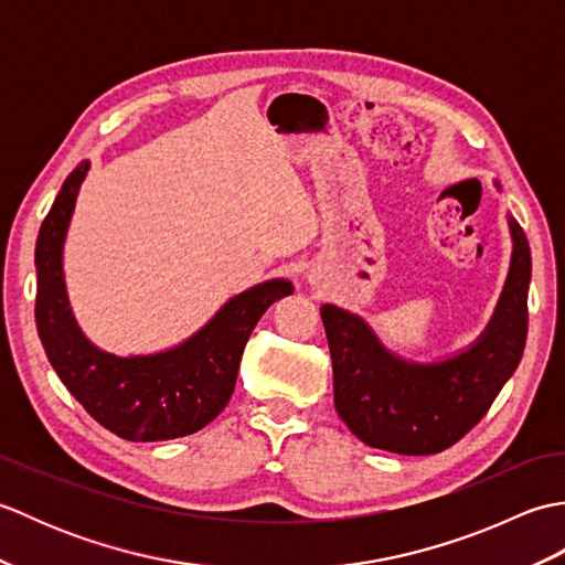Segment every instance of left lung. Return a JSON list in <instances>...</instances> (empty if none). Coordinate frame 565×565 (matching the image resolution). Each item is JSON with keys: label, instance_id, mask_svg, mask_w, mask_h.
Segmentation results:
<instances>
[{"label": "left lung", "instance_id": "1", "mask_svg": "<svg viewBox=\"0 0 565 565\" xmlns=\"http://www.w3.org/2000/svg\"><path fill=\"white\" fill-rule=\"evenodd\" d=\"M508 223L512 262L505 289L481 338L459 354L429 364L411 362L388 352L350 310L330 303L320 308L332 356L334 411L369 447L405 456L449 449L481 423L514 374L530 322L532 255L520 223L512 215Z\"/></svg>", "mask_w": 565, "mask_h": 565}]
</instances>
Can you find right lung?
<instances>
[{
	"label": "right lung",
	"mask_w": 565,
	"mask_h": 565,
	"mask_svg": "<svg viewBox=\"0 0 565 565\" xmlns=\"http://www.w3.org/2000/svg\"><path fill=\"white\" fill-rule=\"evenodd\" d=\"M89 162L65 179L35 239V328L67 391L102 427L128 441L194 435L221 415L237 381L239 359L259 318L284 296L289 279H269L233 296L206 326L158 354L116 356L94 347L67 301L63 245Z\"/></svg>",
	"instance_id": "1"
}]
</instances>
